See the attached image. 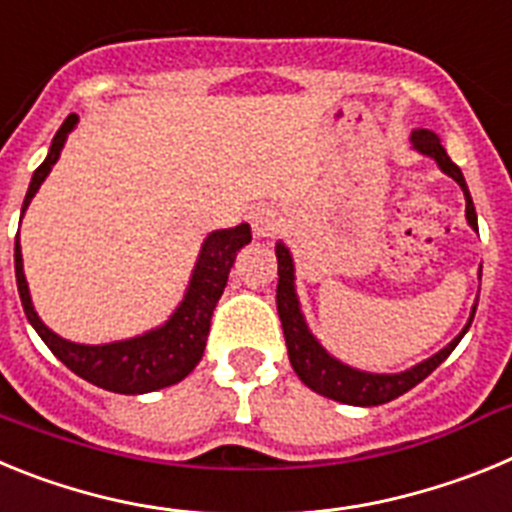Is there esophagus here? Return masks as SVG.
Wrapping results in <instances>:
<instances>
[{
    "mask_svg": "<svg viewBox=\"0 0 512 512\" xmlns=\"http://www.w3.org/2000/svg\"><path fill=\"white\" fill-rule=\"evenodd\" d=\"M279 217L277 212L269 210V207H256V210L251 212V228L253 233L261 235V238H269V235H274L279 230Z\"/></svg>",
    "mask_w": 512,
    "mask_h": 512,
    "instance_id": "34e87169",
    "label": "esophagus"
}]
</instances>
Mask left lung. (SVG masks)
I'll return each mask as SVG.
<instances>
[{"label": "left lung", "instance_id": "1", "mask_svg": "<svg viewBox=\"0 0 512 512\" xmlns=\"http://www.w3.org/2000/svg\"><path fill=\"white\" fill-rule=\"evenodd\" d=\"M413 140V148L423 156H431L438 164V169L446 176H451L456 184L464 192V200H467V220L474 230H477V212H474V202L469 197L467 182H464V174H461L459 166L454 164L446 153V148L441 146V140L433 130L418 128L410 135ZM277 261H279V284H277V310L279 320H282L284 328V341H287V354L289 364L297 372V377L310 387L312 392L318 395L330 397V400L343 402V405H359V408H372V405H384V402L395 400V397L405 395L408 390H413L415 384L423 382L428 374L441 366L443 361L449 359V354L459 346V341L464 338V333L469 330L474 320V312L477 305L472 307V315H469V323L461 328L459 336L449 343L446 348H441L438 354H433L431 359L420 361L413 369H405L400 374H372L361 372L354 366L343 364L336 356H330L320 341L310 333L305 323V315L300 310V300H297L295 292V261H292V253L284 246L282 241L277 243Z\"/></svg>", "mask_w": 512, "mask_h": 512}]
</instances>
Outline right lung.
Returning <instances> with one entry per match:
<instances>
[{
	"instance_id": "add662e5",
	"label": "right lung",
	"mask_w": 512,
	"mask_h": 512,
	"mask_svg": "<svg viewBox=\"0 0 512 512\" xmlns=\"http://www.w3.org/2000/svg\"><path fill=\"white\" fill-rule=\"evenodd\" d=\"M76 122H79V117L69 115L58 128V133L53 135L51 151H48L45 161L35 169L33 179H30L25 202H22V215H25L27 205L40 189V184L45 182V176L51 174L53 164L61 156L63 143H66L71 130L76 128ZM246 243H251L248 223L225 230H212L205 243H202L192 279H189V287L184 292V300L179 302L174 315L164 325L148 330L143 336L128 338V341L84 346V343H71L66 338L56 336L38 318L33 300H30V289H27L25 271H22L20 233L15 238L17 292H20L22 307H25L30 325L38 330V336L43 338L45 346L51 348L53 356L69 366L71 372L97 384L102 390L120 392V395H146V392L164 390V387L182 382L194 366L200 364L202 354H205L207 333H210L212 310H215L217 300H220L225 284H228L235 253L241 251Z\"/></svg>"
}]
</instances>
